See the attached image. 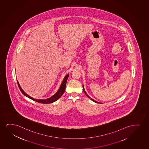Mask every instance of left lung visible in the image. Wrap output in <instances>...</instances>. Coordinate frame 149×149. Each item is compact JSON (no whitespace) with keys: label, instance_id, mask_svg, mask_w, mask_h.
I'll use <instances>...</instances> for the list:
<instances>
[{"label":"left lung","instance_id":"1","mask_svg":"<svg viewBox=\"0 0 149 149\" xmlns=\"http://www.w3.org/2000/svg\"><path fill=\"white\" fill-rule=\"evenodd\" d=\"M83 91H84V93H85V95H86V96H87V97H88V98H89V99H91V100H92V101H93V102H97V103H100V102H97V101H95V100H93V99H91V97H89V96H88V95H87V93H86V92H85V90H84V86H83Z\"/></svg>","mask_w":149,"mask_h":149}]
</instances>
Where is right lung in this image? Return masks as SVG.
Listing matches in <instances>:
<instances>
[{"label": "right lung", "mask_w": 149, "mask_h": 149, "mask_svg": "<svg viewBox=\"0 0 149 149\" xmlns=\"http://www.w3.org/2000/svg\"><path fill=\"white\" fill-rule=\"evenodd\" d=\"M69 75V74H67L65 77L64 79H63V81L62 82L61 85L60 86V88L58 91L54 95H52V97H50L48 98V99H45V100H39V99H35L32 98V97L29 96V95H27L21 87L20 86L19 83L17 81V83L19 89H20V91L24 95H25L26 97H29V99H31V100H32L35 101V102H39V103H41V104H50V103H52V102H54L57 101L60 98V97H61L62 95H63V93H64L65 91V89H66V83H67V79H68Z\"/></svg>", "instance_id": "obj_1"}]
</instances>
